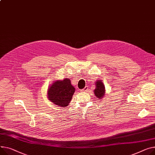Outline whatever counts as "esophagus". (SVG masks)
I'll return each mask as SVG.
<instances>
[{
    "mask_svg": "<svg viewBox=\"0 0 155 155\" xmlns=\"http://www.w3.org/2000/svg\"><path fill=\"white\" fill-rule=\"evenodd\" d=\"M81 91H88V87L86 86L84 89H82Z\"/></svg>",
    "mask_w": 155,
    "mask_h": 155,
    "instance_id": "34e87169",
    "label": "esophagus"
}]
</instances>
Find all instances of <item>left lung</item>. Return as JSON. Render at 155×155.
<instances>
[{"mask_svg": "<svg viewBox=\"0 0 155 155\" xmlns=\"http://www.w3.org/2000/svg\"><path fill=\"white\" fill-rule=\"evenodd\" d=\"M105 86L101 81L98 80L96 81V88L94 90V94L98 98L101 99L104 97L105 91Z\"/></svg>", "mask_w": 155, "mask_h": 155, "instance_id": "left-lung-1", "label": "left lung"}]
</instances>
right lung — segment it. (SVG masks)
Listing matches in <instances>:
<instances>
[{
  "instance_id": "1",
  "label": "right lung",
  "mask_w": 155,
  "mask_h": 155,
  "mask_svg": "<svg viewBox=\"0 0 155 155\" xmlns=\"http://www.w3.org/2000/svg\"><path fill=\"white\" fill-rule=\"evenodd\" d=\"M75 92V88L71 85L70 80L65 78L56 81L48 90V98L54 104L61 107L68 106Z\"/></svg>"
}]
</instances>
